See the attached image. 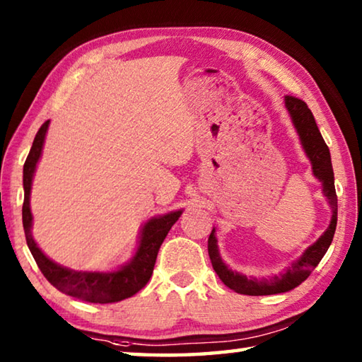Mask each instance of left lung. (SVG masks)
Here are the masks:
<instances>
[{
	"instance_id": "obj_1",
	"label": "left lung",
	"mask_w": 362,
	"mask_h": 362,
	"mask_svg": "<svg viewBox=\"0 0 362 362\" xmlns=\"http://www.w3.org/2000/svg\"><path fill=\"white\" fill-rule=\"evenodd\" d=\"M284 105L287 113L291 116L292 124L298 134L305 155L310 159L313 175L321 182L322 193L329 201L330 209H332V217H330L327 230L310 247H306L303 254L297 260H293L283 273L260 279L254 276H246V274L238 273L235 269L228 268V265L220 257L216 228H212L209 241H207V250H209L212 267L225 286H228L230 289L238 293H244V296H273V293H283L296 289L297 286L302 284L310 276L311 272L317 267V263L321 262L324 254L327 252L337 226V194L334 187V169L332 163H330V153L327 145L324 142L320 129H317L313 113H311V110L303 100L292 95H286Z\"/></svg>"
}]
</instances>
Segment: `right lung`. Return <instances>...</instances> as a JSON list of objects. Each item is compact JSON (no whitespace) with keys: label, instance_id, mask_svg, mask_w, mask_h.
Masks as SVG:
<instances>
[{"label":"right lung","instance_id":"right-lung-1","mask_svg":"<svg viewBox=\"0 0 362 362\" xmlns=\"http://www.w3.org/2000/svg\"><path fill=\"white\" fill-rule=\"evenodd\" d=\"M47 127L49 121H46L36 132L32 150H30L27 161L23 164V193L25 194H23L22 222L30 252H32L36 265L40 267L41 273L45 274L49 283L66 296L90 303H115L129 298L148 283L158 250L161 247L164 238L168 236L170 226L179 220L183 211H173L164 214V216L151 217L148 222H145L142 230H140L137 249L132 259L122 263L116 269H112V272H76V269L59 265L57 262L49 259L35 243L32 233L33 216L32 209H30L32 183L36 166H38L41 158L42 146H45Z\"/></svg>","mask_w":362,"mask_h":362}]
</instances>
